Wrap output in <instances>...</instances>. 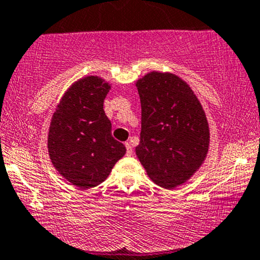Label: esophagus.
Returning <instances> with one entry per match:
<instances>
[{
	"label": "esophagus",
	"mask_w": 260,
	"mask_h": 260,
	"mask_svg": "<svg viewBox=\"0 0 260 260\" xmlns=\"http://www.w3.org/2000/svg\"><path fill=\"white\" fill-rule=\"evenodd\" d=\"M125 147H126V155L127 156L133 155V147H131V145L129 144V142H125Z\"/></svg>",
	"instance_id": "34e87169"
}]
</instances>
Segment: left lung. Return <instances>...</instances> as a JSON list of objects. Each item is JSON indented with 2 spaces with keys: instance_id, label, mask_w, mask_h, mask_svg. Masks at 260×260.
<instances>
[{
  "instance_id": "left-lung-1",
  "label": "left lung",
  "mask_w": 260,
  "mask_h": 260,
  "mask_svg": "<svg viewBox=\"0 0 260 260\" xmlns=\"http://www.w3.org/2000/svg\"><path fill=\"white\" fill-rule=\"evenodd\" d=\"M136 86L141 102L136 155L156 185L175 188L188 181L207 156L205 110L189 85L172 73L151 72Z\"/></svg>"
}]
</instances>
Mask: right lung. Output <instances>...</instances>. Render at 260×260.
Segmentation results:
<instances>
[{"label": "right lung", "instance_id": "right-lung-1", "mask_svg": "<svg viewBox=\"0 0 260 260\" xmlns=\"http://www.w3.org/2000/svg\"><path fill=\"white\" fill-rule=\"evenodd\" d=\"M110 84L89 75L64 93L51 120L48 153L53 166L82 189L107 180L126 149L111 136V122L103 109Z\"/></svg>", "mask_w": 260, "mask_h": 260}]
</instances>
